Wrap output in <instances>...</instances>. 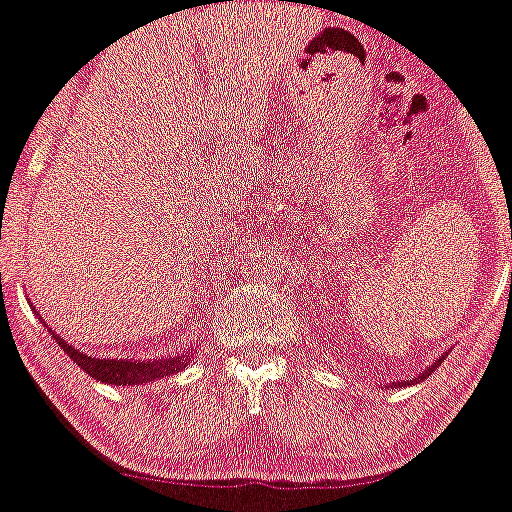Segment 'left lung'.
<instances>
[{"label": "left lung", "mask_w": 512, "mask_h": 512, "mask_svg": "<svg viewBox=\"0 0 512 512\" xmlns=\"http://www.w3.org/2000/svg\"><path fill=\"white\" fill-rule=\"evenodd\" d=\"M443 358H445V356H440V358H438V361H436V363H433V366H428V368L424 370V373H421V375H416V380H421V378H426V375H431V373H433V370H436V368L440 366V363H443ZM411 383H414V378L404 380V383H392V385H387V387H397V385H411Z\"/></svg>", "instance_id": "obj_1"}]
</instances>
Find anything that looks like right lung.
Wrapping results in <instances>:
<instances>
[{
  "label": "right lung",
  "mask_w": 512,
  "mask_h": 512,
  "mask_svg": "<svg viewBox=\"0 0 512 512\" xmlns=\"http://www.w3.org/2000/svg\"><path fill=\"white\" fill-rule=\"evenodd\" d=\"M52 339L62 346L64 354L72 358L76 366L84 368V373H88L91 378L101 380V383H108V385L151 383V380L163 378V375L180 373V370L192 361V354L154 358V361H132V358H122V361H117V358H96V356L84 354L81 349H74L72 344L64 342L60 334L52 332Z\"/></svg>",
  "instance_id": "obj_1"
}]
</instances>
